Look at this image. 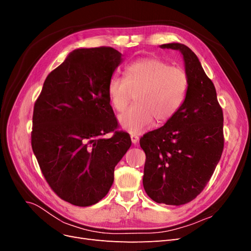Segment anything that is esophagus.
Listing matches in <instances>:
<instances>
[{"label": "esophagus", "instance_id": "esophagus-1", "mask_svg": "<svg viewBox=\"0 0 251 251\" xmlns=\"http://www.w3.org/2000/svg\"><path fill=\"white\" fill-rule=\"evenodd\" d=\"M131 140H132L133 144H137V142L139 141V137H138L137 135L132 134V135H131Z\"/></svg>", "mask_w": 251, "mask_h": 251}]
</instances>
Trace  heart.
Instances as JSON below:
<instances>
[{
    "instance_id": "b5f03b06",
    "label": "heart",
    "mask_w": 251,
    "mask_h": 251,
    "mask_svg": "<svg viewBox=\"0 0 251 251\" xmlns=\"http://www.w3.org/2000/svg\"><path fill=\"white\" fill-rule=\"evenodd\" d=\"M189 90L185 70L172 67L159 58H141L127 65L125 77L113 75L107 93L112 107L124 111L136 100V104L119 116V124L132 134H139L153 125L165 124L179 112Z\"/></svg>"
}]
</instances>
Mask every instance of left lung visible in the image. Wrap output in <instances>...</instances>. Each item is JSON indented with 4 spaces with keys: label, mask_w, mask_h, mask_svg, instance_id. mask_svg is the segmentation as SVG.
<instances>
[{
    "label": "left lung",
    "mask_w": 251,
    "mask_h": 251,
    "mask_svg": "<svg viewBox=\"0 0 251 251\" xmlns=\"http://www.w3.org/2000/svg\"><path fill=\"white\" fill-rule=\"evenodd\" d=\"M161 48L183 54L189 90L176 115L140 138L146 153L142 182L151 200L179 206L200 195L216 170L224 149L223 111L195 53L178 43Z\"/></svg>",
    "instance_id": "obj_1"
}]
</instances>
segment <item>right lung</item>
<instances>
[{
  "label": "right lung",
  "instance_id": "right-lung-1",
  "mask_svg": "<svg viewBox=\"0 0 251 251\" xmlns=\"http://www.w3.org/2000/svg\"><path fill=\"white\" fill-rule=\"evenodd\" d=\"M121 62L112 47L72 51L51 71L35 100L31 147L47 183L60 199L90 206L108 194L114 169L130 149L107 93ZM113 132L109 140L103 138Z\"/></svg>",
  "mask_w": 251,
  "mask_h": 251
}]
</instances>
